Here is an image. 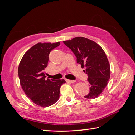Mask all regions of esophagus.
<instances>
[{"label":"esophagus","instance_id":"1","mask_svg":"<svg viewBox=\"0 0 135 135\" xmlns=\"http://www.w3.org/2000/svg\"><path fill=\"white\" fill-rule=\"evenodd\" d=\"M66 82H69V83H74L75 82V80H70V79H66Z\"/></svg>","mask_w":135,"mask_h":135}]
</instances>
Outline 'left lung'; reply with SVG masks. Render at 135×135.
I'll use <instances>...</instances> for the list:
<instances>
[{
  "mask_svg": "<svg viewBox=\"0 0 135 135\" xmlns=\"http://www.w3.org/2000/svg\"><path fill=\"white\" fill-rule=\"evenodd\" d=\"M63 42L74 53L77 63L88 75L89 92L84 97L97 98L107 87L110 76V64L103 49L93 40L81 36Z\"/></svg>",
  "mask_w": 135,
  "mask_h": 135,
  "instance_id": "left-lung-1",
  "label": "left lung"
}]
</instances>
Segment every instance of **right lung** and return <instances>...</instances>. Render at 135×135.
<instances>
[{"label": "right lung", "mask_w": 135, "mask_h": 135, "mask_svg": "<svg viewBox=\"0 0 135 135\" xmlns=\"http://www.w3.org/2000/svg\"><path fill=\"white\" fill-rule=\"evenodd\" d=\"M60 42L38 43L28 50L20 61L18 76L20 85L26 96L34 104L42 107L54 104L60 97L64 79H46V68L50 52Z\"/></svg>", "instance_id": "1"}]
</instances>
